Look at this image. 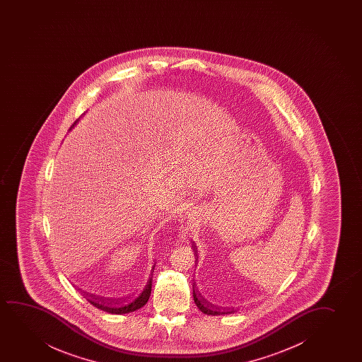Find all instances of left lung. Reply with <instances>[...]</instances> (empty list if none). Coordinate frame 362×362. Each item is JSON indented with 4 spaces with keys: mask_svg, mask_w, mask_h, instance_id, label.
Wrapping results in <instances>:
<instances>
[{
    "mask_svg": "<svg viewBox=\"0 0 362 362\" xmlns=\"http://www.w3.org/2000/svg\"><path fill=\"white\" fill-rule=\"evenodd\" d=\"M193 247L195 259L198 261V258H197V256H198V255H197V250H195V246H193ZM197 261H195V262H197ZM193 297L194 302L197 304V307L199 308V310L203 312L204 314H208V315H223V314H231V313H233V310H231V312H221V310H218V308L214 307L213 304H210L205 298H203L202 293L199 292L197 287H195V283L193 284Z\"/></svg>",
    "mask_w": 362,
    "mask_h": 362,
    "instance_id": "left-lung-1",
    "label": "left lung"
}]
</instances>
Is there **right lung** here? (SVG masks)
<instances>
[{"label":"right lung","mask_w":362,"mask_h":362,"mask_svg":"<svg viewBox=\"0 0 362 362\" xmlns=\"http://www.w3.org/2000/svg\"><path fill=\"white\" fill-rule=\"evenodd\" d=\"M78 121H75L74 124H76ZM73 124V126H74ZM71 126V127H73ZM154 267L152 268V272H151V277H149L148 282L146 284L144 291L139 293V296L132 298L131 300L126 303H121V304H114V303L106 302L103 299H96V298H86L88 302L90 304H93L94 307L98 309H101L104 312L110 313V314H127V313H132L134 310H137L139 308L144 307L146 303L148 302L149 296H151V291H152V274H153Z\"/></svg>","instance_id":"obj_1"}]
</instances>
